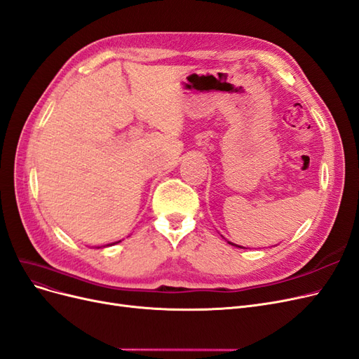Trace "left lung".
Returning <instances> with one entry per match:
<instances>
[{"instance_id":"left-lung-1","label":"left lung","mask_w":359,"mask_h":359,"mask_svg":"<svg viewBox=\"0 0 359 359\" xmlns=\"http://www.w3.org/2000/svg\"><path fill=\"white\" fill-rule=\"evenodd\" d=\"M227 242H229V241H227ZM229 243H230V245H233V246H236V248H243V246H241V245H234L233 242H229Z\"/></svg>"}]
</instances>
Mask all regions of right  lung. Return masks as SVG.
I'll use <instances>...</instances> for the list:
<instances>
[{
  "label": "right lung",
  "instance_id": "obj_1",
  "mask_svg": "<svg viewBox=\"0 0 359 359\" xmlns=\"http://www.w3.org/2000/svg\"><path fill=\"white\" fill-rule=\"evenodd\" d=\"M118 242H121V241H117V242H113V243H108V245H104V248H105V246H113V245H116V243H118ZM97 248H101V246H97Z\"/></svg>",
  "mask_w": 359,
  "mask_h": 359
}]
</instances>
